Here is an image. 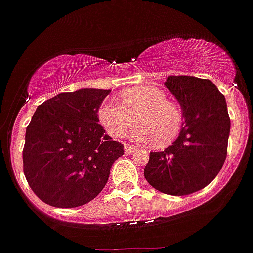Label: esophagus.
I'll return each mask as SVG.
<instances>
[{
  "label": "esophagus",
  "instance_id": "1",
  "mask_svg": "<svg viewBox=\"0 0 253 253\" xmlns=\"http://www.w3.org/2000/svg\"><path fill=\"white\" fill-rule=\"evenodd\" d=\"M137 151V148H133L129 144H125V153L126 154H133Z\"/></svg>",
  "mask_w": 253,
  "mask_h": 253
}]
</instances>
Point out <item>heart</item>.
<instances>
[{"instance_id":"heart-1","label":"heart","mask_w":253,"mask_h":253,"mask_svg":"<svg viewBox=\"0 0 253 253\" xmlns=\"http://www.w3.org/2000/svg\"><path fill=\"white\" fill-rule=\"evenodd\" d=\"M122 104L105 99L98 109L99 122L113 137H122L139 120L129 132L137 141H155L164 146L177 139L182 128V113L172 102L167 100L163 90L142 85L125 90Z\"/></svg>"}]
</instances>
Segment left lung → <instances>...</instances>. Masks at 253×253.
Wrapping results in <instances>:
<instances>
[{"mask_svg":"<svg viewBox=\"0 0 253 253\" xmlns=\"http://www.w3.org/2000/svg\"><path fill=\"white\" fill-rule=\"evenodd\" d=\"M182 109L178 137L163 151H151L144 175L155 190L183 196L203 190L227 158L230 118L227 102L208 79L168 76L164 83Z\"/></svg>","mask_w":253,"mask_h":253,"instance_id":"left-lung-1","label":"left lung"}]
</instances>
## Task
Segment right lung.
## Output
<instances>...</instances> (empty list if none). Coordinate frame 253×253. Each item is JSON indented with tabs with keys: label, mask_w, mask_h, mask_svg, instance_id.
<instances>
[{
	"label": "right lung",
	"mask_w": 253,
	"mask_h": 253,
	"mask_svg": "<svg viewBox=\"0 0 253 253\" xmlns=\"http://www.w3.org/2000/svg\"><path fill=\"white\" fill-rule=\"evenodd\" d=\"M111 90L79 89L45 100L26 127L24 174L33 192L56 208H76L96 197L112 164L124 155L99 125L98 109Z\"/></svg>",
	"instance_id": "add662e5"
}]
</instances>
